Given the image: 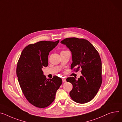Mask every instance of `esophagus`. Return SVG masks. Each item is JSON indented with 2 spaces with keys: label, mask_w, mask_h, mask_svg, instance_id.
Masks as SVG:
<instances>
[{
  "label": "esophagus",
  "mask_w": 122,
  "mask_h": 122,
  "mask_svg": "<svg viewBox=\"0 0 122 122\" xmlns=\"http://www.w3.org/2000/svg\"><path fill=\"white\" fill-rule=\"evenodd\" d=\"M62 81H63V82H65L66 81V79L65 78H62Z\"/></svg>",
  "instance_id": "1"
}]
</instances>
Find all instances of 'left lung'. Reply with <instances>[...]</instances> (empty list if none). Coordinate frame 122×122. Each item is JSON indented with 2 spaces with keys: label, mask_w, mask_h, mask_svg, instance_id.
I'll return each mask as SVG.
<instances>
[{
  "label": "left lung",
  "mask_w": 122,
  "mask_h": 122,
  "mask_svg": "<svg viewBox=\"0 0 122 122\" xmlns=\"http://www.w3.org/2000/svg\"><path fill=\"white\" fill-rule=\"evenodd\" d=\"M60 43L66 45L71 52V69L76 68V71L82 69V75L78 80L74 77L66 79L73 87L70 92L71 98L78 103L91 101L102 82V61L98 52L88 41L83 39L69 38Z\"/></svg>",
  "instance_id": "1"
}]
</instances>
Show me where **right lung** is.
I'll return each mask as SVG.
<instances>
[{
    "mask_svg": "<svg viewBox=\"0 0 122 122\" xmlns=\"http://www.w3.org/2000/svg\"><path fill=\"white\" fill-rule=\"evenodd\" d=\"M56 42L40 41L24 48L18 62L17 76L22 91L34 106L45 108L54 100L62 84L61 78L47 79L42 69L48 66V55L58 45Z\"/></svg>",
    "mask_w": 122,
    "mask_h": 122,
    "instance_id": "add662e5",
    "label": "right lung"
}]
</instances>
